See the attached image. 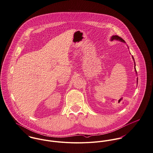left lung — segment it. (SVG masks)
<instances>
[{
    "label": "left lung",
    "mask_w": 153,
    "mask_h": 153,
    "mask_svg": "<svg viewBox=\"0 0 153 153\" xmlns=\"http://www.w3.org/2000/svg\"><path fill=\"white\" fill-rule=\"evenodd\" d=\"M114 39L117 40V41H121V42H124V43H126L125 41L122 38H121V37H120V36H118V35H113V36H112L111 37V41H113V40H114ZM132 59L134 60V68H135V72H136V74H137V70H136V68H135V60H134V59L133 56H132ZM137 83H138V78H137Z\"/></svg>",
    "instance_id": "1"
}]
</instances>
